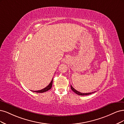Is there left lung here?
Returning a JSON list of instances; mask_svg holds the SVG:
<instances>
[{"mask_svg": "<svg viewBox=\"0 0 124 124\" xmlns=\"http://www.w3.org/2000/svg\"><path fill=\"white\" fill-rule=\"evenodd\" d=\"M70 87H71V90H72L74 92H75L76 94H77V95H81V96H82V95H89V94H92V93H94V92H92V93H81V92H78V91H77V90H76L74 87L71 86V85H70Z\"/></svg>", "mask_w": 124, "mask_h": 124, "instance_id": "left-lung-1", "label": "left lung"}]
</instances>
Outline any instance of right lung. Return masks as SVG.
<instances>
[{
	"label": "right lung",
	"instance_id": "1",
	"mask_svg": "<svg viewBox=\"0 0 124 124\" xmlns=\"http://www.w3.org/2000/svg\"><path fill=\"white\" fill-rule=\"evenodd\" d=\"M53 79H52V80L51 81L50 83L49 84V85L47 86L46 87H45L44 89H43L42 90H39V91H33L34 92H37V93H44V92H45L48 91L49 90H50L51 87H52V85H53Z\"/></svg>",
	"mask_w": 124,
	"mask_h": 124
}]
</instances>
